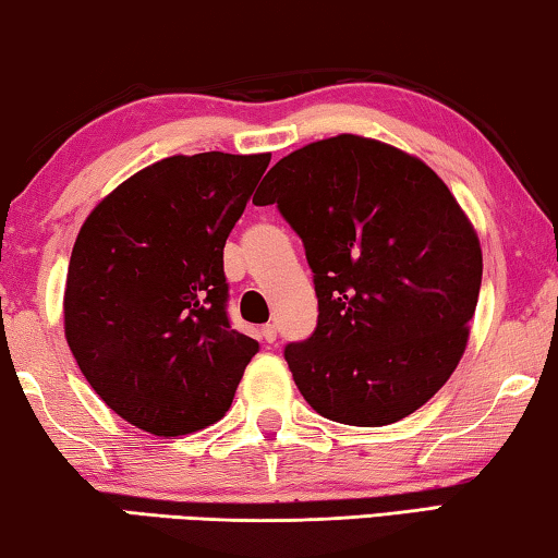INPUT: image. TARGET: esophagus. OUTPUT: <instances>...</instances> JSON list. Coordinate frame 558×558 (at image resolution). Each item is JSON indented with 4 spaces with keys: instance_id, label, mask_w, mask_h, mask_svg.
Segmentation results:
<instances>
[{
    "instance_id": "obj_1",
    "label": "esophagus",
    "mask_w": 558,
    "mask_h": 558,
    "mask_svg": "<svg viewBox=\"0 0 558 558\" xmlns=\"http://www.w3.org/2000/svg\"><path fill=\"white\" fill-rule=\"evenodd\" d=\"M262 337L266 339V342H274V339H277V325H264Z\"/></svg>"
}]
</instances>
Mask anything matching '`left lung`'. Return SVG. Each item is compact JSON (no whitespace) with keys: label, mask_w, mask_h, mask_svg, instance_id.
Segmentation results:
<instances>
[{"label":"left lung","mask_w":558,"mask_h":558,"mask_svg":"<svg viewBox=\"0 0 558 558\" xmlns=\"http://www.w3.org/2000/svg\"><path fill=\"white\" fill-rule=\"evenodd\" d=\"M302 239L317 329L287 344L304 400L335 423L379 427L423 408L463 357L481 241L430 166L342 133L289 153L262 181Z\"/></svg>","instance_id":"1"}]
</instances>
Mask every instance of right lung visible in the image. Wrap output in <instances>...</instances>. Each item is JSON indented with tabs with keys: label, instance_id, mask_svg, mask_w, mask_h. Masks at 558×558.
<instances>
[{
	"label": "right lung",
	"instance_id": "1",
	"mask_svg": "<svg viewBox=\"0 0 558 558\" xmlns=\"http://www.w3.org/2000/svg\"><path fill=\"white\" fill-rule=\"evenodd\" d=\"M271 153L171 156L87 216L64 284V337L112 413L160 438L231 408L259 342L231 329L223 246Z\"/></svg>",
	"mask_w": 558,
	"mask_h": 558
}]
</instances>
